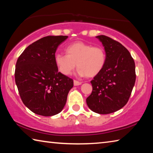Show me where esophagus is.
<instances>
[{"label":"esophagus","instance_id":"obj_1","mask_svg":"<svg viewBox=\"0 0 153 153\" xmlns=\"http://www.w3.org/2000/svg\"><path fill=\"white\" fill-rule=\"evenodd\" d=\"M74 86H79V85H81L82 84V82L77 81V80H74Z\"/></svg>","mask_w":153,"mask_h":153}]
</instances>
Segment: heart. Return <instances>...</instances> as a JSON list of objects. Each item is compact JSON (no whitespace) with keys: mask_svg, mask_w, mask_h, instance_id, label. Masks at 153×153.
<instances>
[{"mask_svg":"<svg viewBox=\"0 0 153 153\" xmlns=\"http://www.w3.org/2000/svg\"><path fill=\"white\" fill-rule=\"evenodd\" d=\"M65 50L66 55L56 53L54 56L58 69L65 76L71 75L77 65L79 75L92 77L99 74L105 65L107 57L102 46L77 41L66 46Z\"/></svg>","mask_w":153,"mask_h":153,"instance_id":"heart-1","label":"heart"}]
</instances>
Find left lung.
<instances>
[{
  "instance_id": "1",
  "label": "left lung",
  "mask_w": 153,
  "mask_h": 153,
  "mask_svg": "<svg viewBox=\"0 0 153 153\" xmlns=\"http://www.w3.org/2000/svg\"><path fill=\"white\" fill-rule=\"evenodd\" d=\"M106 53L102 70L91 82L92 92L86 103L92 111L109 114L121 109L128 102L136 82L135 63L128 51L108 36H96Z\"/></svg>"
}]
</instances>
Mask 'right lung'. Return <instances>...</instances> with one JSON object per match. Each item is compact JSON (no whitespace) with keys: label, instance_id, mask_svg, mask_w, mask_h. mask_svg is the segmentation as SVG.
<instances>
[{"label":"right lung","instance_id":"1","mask_svg":"<svg viewBox=\"0 0 153 153\" xmlns=\"http://www.w3.org/2000/svg\"><path fill=\"white\" fill-rule=\"evenodd\" d=\"M67 36H48L25 49L18 58L15 79L24 104L37 115L53 116L63 110L74 86L70 77L58 71L55 56Z\"/></svg>","mask_w":153,"mask_h":153}]
</instances>
